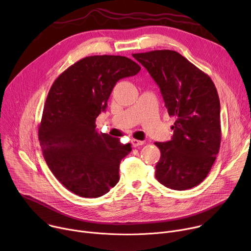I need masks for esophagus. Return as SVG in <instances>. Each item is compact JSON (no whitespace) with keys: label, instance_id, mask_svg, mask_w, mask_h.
<instances>
[{"label":"esophagus","instance_id":"esophagus-1","mask_svg":"<svg viewBox=\"0 0 251 251\" xmlns=\"http://www.w3.org/2000/svg\"><path fill=\"white\" fill-rule=\"evenodd\" d=\"M131 143H132V146L133 147H138V146H141V145L144 144V141H140V140H137V139H133L131 141Z\"/></svg>","mask_w":251,"mask_h":251}]
</instances>
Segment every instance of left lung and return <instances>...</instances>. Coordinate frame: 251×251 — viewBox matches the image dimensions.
Returning a JSON list of instances; mask_svg holds the SVG:
<instances>
[{"label":"left lung","instance_id":"obj_1","mask_svg":"<svg viewBox=\"0 0 251 251\" xmlns=\"http://www.w3.org/2000/svg\"><path fill=\"white\" fill-rule=\"evenodd\" d=\"M160 87L170 116L171 141L156 142L161 158L155 176L165 187L185 191L200 185L219 154L221 103L210 77L175 50L134 53Z\"/></svg>","mask_w":251,"mask_h":251}]
</instances>
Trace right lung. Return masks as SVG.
<instances>
[{
  "instance_id": "right-lung-1",
  "label": "right lung",
  "mask_w": 251,
  "mask_h": 251,
  "mask_svg": "<svg viewBox=\"0 0 251 251\" xmlns=\"http://www.w3.org/2000/svg\"><path fill=\"white\" fill-rule=\"evenodd\" d=\"M141 67L120 55L84 57L55 79L46 100L39 140L57 180L82 198H98L119 181V165L132 148L96 131L95 120L122 78Z\"/></svg>"
}]
</instances>
